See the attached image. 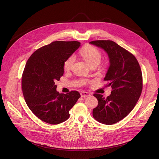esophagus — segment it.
I'll return each mask as SVG.
<instances>
[{
  "label": "esophagus",
  "instance_id": "obj_1",
  "mask_svg": "<svg viewBox=\"0 0 159 159\" xmlns=\"http://www.w3.org/2000/svg\"><path fill=\"white\" fill-rule=\"evenodd\" d=\"M80 96L82 98H87V97H89L90 96V94L89 93H87V92H81L80 93Z\"/></svg>",
  "mask_w": 159,
  "mask_h": 159
}]
</instances>
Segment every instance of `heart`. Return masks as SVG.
<instances>
[{"label":"heart","mask_w":159,"mask_h":159,"mask_svg":"<svg viewBox=\"0 0 159 159\" xmlns=\"http://www.w3.org/2000/svg\"><path fill=\"white\" fill-rule=\"evenodd\" d=\"M80 55L90 66L99 65L102 58V55L99 50L94 47L90 46V45L84 47L80 51ZM75 60V56L72 55L65 60L63 63V68L65 70L69 71L71 69Z\"/></svg>","instance_id":"heart-1"}]
</instances>
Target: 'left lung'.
Returning <instances> with one entry per match:
<instances>
[{
	"instance_id": "left-lung-1",
	"label": "left lung",
	"mask_w": 159,
	"mask_h": 159,
	"mask_svg": "<svg viewBox=\"0 0 159 159\" xmlns=\"http://www.w3.org/2000/svg\"><path fill=\"white\" fill-rule=\"evenodd\" d=\"M106 52L109 66L104 80L112 90L106 98L94 94L98 101L94 118L104 125H113L125 118L135 106L142 90V74L133 55L110 40L89 42Z\"/></svg>"
}]
</instances>
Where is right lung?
<instances>
[{"instance_id": "1", "label": "right lung", "mask_w": 159, "mask_h": 159, "mask_svg": "<svg viewBox=\"0 0 159 159\" xmlns=\"http://www.w3.org/2000/svg\"><path fill=\"white\" fill-rule=\"evenodd\" d=\"M80 46L78 41H54L35 51L28 60L22 77L26 102L39 119L51 125L65 121L80 97L76 90L59 93L55 82L63 75V63Z\"/></svg>"}]
</instances>
